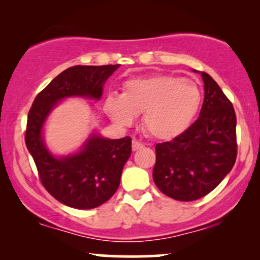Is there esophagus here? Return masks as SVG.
<instances>
[{"mask_svg":"<svg viewBox=\"0 0 260 260\" xmlns=\"http://www.w3.org/2000/svg\"><path fill=\"white\" fill-rule=\"evenodd\" d=\"M143 147H144V145H143L140 142H138V140H133V142H132V150L133 151H138Z\"/></svg>","mask_w":260,"mask_h":260,"instance_id":"1","label":"esophagus"}]
</instances>
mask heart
Here are the masks:
<instances>
[{
    "instance_id": "1",
    "label": "heart",
    "mask_w": 260,
    "mask_h": 260,
    "mask_svg": "<svg viewBox=\"0 0 260 260\" xmlns=\"http://www.w3.org/2000/svg\"><path fill=\"white\" fill-rule=\"evenodd\" d=\"M202 105V91L194 82L172 74H155L128 79L123 92H111L105 111L116 123L129 126L143 114V127L150 137L171 140L194 121Z\"/></svg>"
}]
</instances>
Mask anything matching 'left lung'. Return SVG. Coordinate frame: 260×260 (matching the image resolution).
Returning <instances> with one entry per match:
<instances>
[{"label":"left lung","instance_id":"obj_1","mask_svg":"<svg viewBox=\"0 0 260 260\" xmlns=\"http://www.w3.org/2000/svg\"><path fill=\"white\" fill-rule=\"evenodd\" d=\"M201 76L204 101L198 120L171 142L155 147V184L164 194L181 202L210 193L234 168L237 155L232 104L208 73Z\"/></svg>","mask_w":260,"mask_h":260}]
</instances>
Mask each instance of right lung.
<instances>
[{
	"label": "right lung",
	"instance_id": "right-lung-1",
	"mask_svg": "<svg viewBox=\"0 0 260 260\" xmlns=\"http://www.w3.org/2000/svg\"><path fill=\"white\" fill-rule=\"evenodd\" d=\"M118 67L120 64L67 68L39 92L29 111L25 144L41 183L53 198L71 208H96L115 194L122 170L132 153V139L104 138L94 129L76 151L57 155L45 142V124L66 99L99 101L106 80Z\"/></svg>",
	"mask_w": 260,
	"mask_h": 260
}]
</instances>
